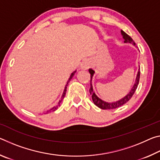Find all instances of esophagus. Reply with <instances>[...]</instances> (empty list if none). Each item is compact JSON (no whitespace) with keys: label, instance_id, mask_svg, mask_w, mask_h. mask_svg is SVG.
<instances>
[{"label":"esophagus","instance_id":"obj_1","mask_svg":"<svg viewBox=\"0 0 160 160\" xmlns=\"http://www.w3.org/2000/svg\"><path fill=\"white\" fill-rule=\"evenodd\" d=\"M90 64L91 63H90V61L86 60V61H85L84 62H82V65H81V68H82V70L88 69L89 68H90Z\"/></svg>","mask_w":160,"mask_h":160}]
</instances>
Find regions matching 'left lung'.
<instances>
[{"label":"left lung","mask_w":160,"mask_h":160,"mask_svg":"<svg viewBox=\"0 0 160 160\" xmlns=\"http://www.w3.org/2000/svg\"><path fill=\"white\" fill-rule=\"evenodd\" d=\"M121 34L123 35V38L124 39V43H131V44H132L134 46H135V43L134 42L133 40H132V38L129 36V35L127 34L126 32H124L123 31L121 30ZM89 72L90 73V93L92 95V101L94 102V104L96 105L97 107H98L99 108L102 109H116V108H118L119 107L122 106V105L125 104L127 102H128L130 99H131V97L133 95V94L135 93V90L138 88V85L139 83V80H140V68H138V71L137 73V76L136 78H135V82L134 83L133 86H132V89L131 91L129 92L128 94H127L126 95L123 97L122 99H121L120 100H118V101L114 102H107L104 101V100L101 99L99 98L96 95V94L94 93V92L93 91V88H92V77L94 74V70L90 68L89 69Z\"/></svg>","instance_id":"left-lung-1"}]
</instances>
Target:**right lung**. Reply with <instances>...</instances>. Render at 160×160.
I'll return each mask as SVG.
<instances>
[{
  "instance_id": "obj_1",
  "label": "right lung",
  "mask_w": 160,
  "mask_h": 160,
  "mask_svg": "<svg viewBox=\"0 0 160 160\" xmlns=\"http://www.w3.org/2000/svg\"><path fill=\"white\" fill-rule=\"evenodd\" d=\"M75 72H76V70H75V71H73L71 73V75H70V78H69V79H68V82H67V84H66V87H65V89H64V91H63V94H62V96H61V100L60 101L58 102V104L56 105V106H55V107H53V108H51V109H50L49 110H48L47 112L46 113H48V112H54V111H56V109H58V107L60 106L61 105V102H62V100L63 99V98H64V97H65V95H66V89H67V86H68V82H70V80L72 79V77H73V75H75Z\"/></svg>"
}]
</instances>
